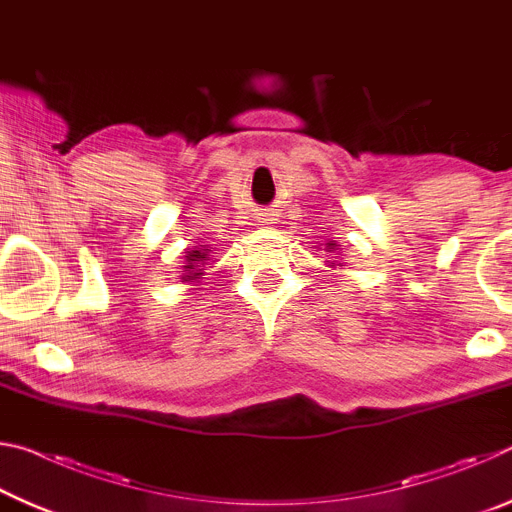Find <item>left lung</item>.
<instances>
[{"mask_svg": "<svg viewBox=\"0 0 512 512\" xmlns=\"http://www.w3.org/2000/svg\"><path fill=\"white\" fill-rule=\"evenodd\" d=\"M325 250H327V253H334V250H339V248H336V244H327ZM332 264H334V262H332ZM339 266H341V264H339Z\"/></svg>", "mask_w": 512, "mask_h": 512, "instance_id": "left-lung-1", "label": "left lung"}]
</instances>
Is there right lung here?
I'll return each mask as SVG.
<instances>
[{
	"mask_svg": "<svg viewBox=\"0 0 512 512\" xmlns=\"http://www.w3.org/2000/svg\"><path fill=\"white\" fill-rule=\"evenodd\" d=\"M207 253H210V250H207V248L189 250V253L185 255V264H187V266H183V268H185V271H183V282H196V280H201V275H203L201 264H205Z\"/></svg>",
	"mask_w": 512,
	"mask_h": 512,
	"instance_id": "obj_1",
	"label": "right lung"
}]
</instances>
